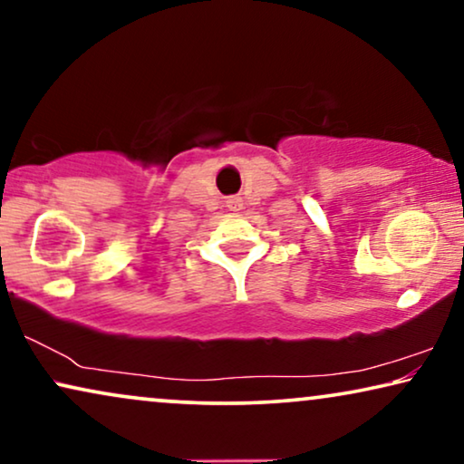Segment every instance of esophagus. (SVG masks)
I'll return each mask as SVG.
<instances>
[{
    "label": "esophagus",
    "instance_id": "esophagus-1",
    "mask_svg": "<svg viewBox=\"0 0 464 464\" xmlns=\"http://www.w3.org/2000/svg\"><path fill=\"white\" fill-rule=\"evenodd\" d=\"M226 205L230 211H240V207H243V198H240V196H230V198L226 200Z\"/></svg>",
    "mask_w": 464,
    "mask_h": 464
}]
</instances>
